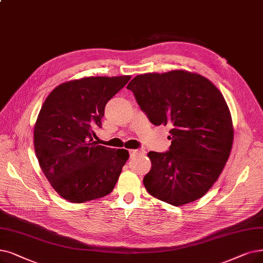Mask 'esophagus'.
Masks as SVG:
<instances>
[{
  "label": "esophagus",
  "mask_w": 263,
  "mask_h": 263,
  "mask_svg": "<svg viewBox=\"0 0 263 263\" xmlns=\"http://www.w3.org/2000/svg\"><path fill=\"white\" fill-rule=\"evenodd\" d=\"M129 153H130V155H131V156H133V157H135V156H143V155H145V151H143V149H130V151H129Z\"/></svg>",
  "instance_id": "34e87169"
}]
</instances>
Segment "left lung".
Listing matches in <instances>:
<instances>
[{
  "instance_id": "1",
  "label": "left lung",
  "mask_w": 263,
  "mask_h": 263,
  "mask_svg": "<svg viewBox=\"0 0 263 263\" xmlns=\"http://www.w3.org/2000/svg\"><path fill=\"white\" fill-rule=\"evenodd\" d=\"M127 89L152 123L172 128L168 151L148 153L147 191L174 206L202 198L232 148L231 114L220 91L208 78L181 70L138 75Z\"/></svg>"
}]
</instances>
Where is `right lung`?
I'll list each match as a JSON object with an SVG mask.
<instances>
[{"mask_svg": "<svg viewBox=\"0 0 263 263\" xmlns=\"http://www.w3.org/2000/svg\"><path fill=\"white\" fill-rule=\"evenodd\" d=\"M131 76L86 77L54 88L34 127L39 163L53 189L73 203L103 198L115 187L129 159L125 149L98 145L107 102Z\"/></svg>", "mask_w": 263, "mask_h": 263, "instance_id": "right-lung-1", "label": "right lung"}]
</instances>
